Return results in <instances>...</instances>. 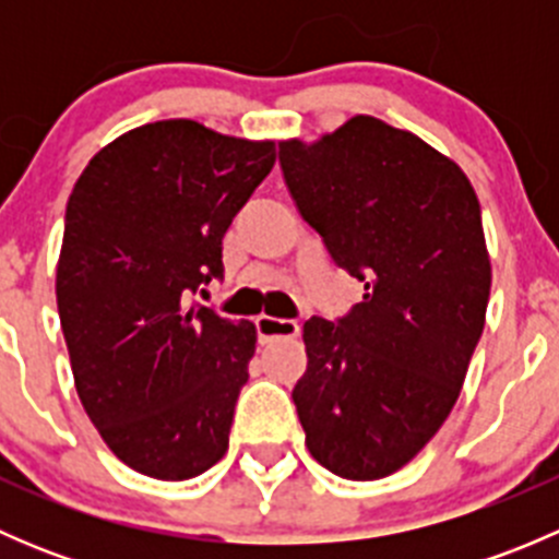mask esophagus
Masks as SVG:
<instances>
[{"instance_id":"obj_1","label":"esophagus","mask_w":559,"mask_h":559,"mask_svg":"<svg viewBox=\"0 0 559 559\" xmlns=\"http://www.w3.org/2000/svg\"><path fill=\"white\" fill-rule=\"evenodd\" d=\"M257 337L259 343H273L278 341V337H295L297 332H300V326H297V321H289V319H273V316H259L257 321Z\"/></svg>"}]
</instances>
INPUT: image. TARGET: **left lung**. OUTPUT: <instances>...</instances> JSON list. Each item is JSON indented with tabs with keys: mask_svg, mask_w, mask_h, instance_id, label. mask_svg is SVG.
I'll return each mask as SVG.
<instances>
[{
	"mask_svg": "<svg viewBox=\"0 0 559 559\" xmlns=\"http://www.w3.org/2000/svg\"><path fill=\"white\" fill-rule=\"evenodd\" d=\"M278 162L332 262L365 286L341 319L302 326L292 400L306 447L335 476L384 478L441 430L481 337L492 270L478 197L452 159L373 116L281 143Z\"/></svg>",
	"mask_w": 559,
	"mask_h": 559,
	"instance_id": "obj_1",
	"label": "left lung"
}]
</instances>
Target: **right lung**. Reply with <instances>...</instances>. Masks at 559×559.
<instances>
[{"mask_svg":"<svg viewBox=\"0 0 559 559\" xmlns=\"http://www.w3.org/2000/svg\"><path fill=\"white\" fill-rule=\"evenodd\" d=\"M273 165V143L173 118L112 140L67 202L56 302L78 397L145 476L227 454L257 330L186 300L224 275V235Z\"/></svg>","mask_w":559,"mask_h":559,"instance_id":"add662e5","label":"right lung"}]
</instances>
